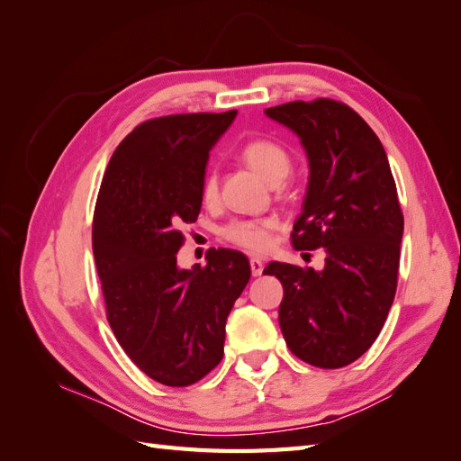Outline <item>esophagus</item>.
<instances>
[{
    "label": "esophagus",
    "instance_id": "esophagus-1",
    "mask_svg": "<svg viewBox=\"0 0 461 461\" xmlns=\"http://www.w3.org/2000/svg\"><path fill=\"white\" fill-rule=\"evenodd\" d=\"M249 267H252V275H254V276H259V275L263 273V263H261V259H256V258L249 259Z\"/></svg>",
    "mask_w": 461,
    "mask_h": 461
}]
</instances>
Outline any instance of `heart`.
<instances>
[{"instance_id": "b5f03b06", "label": "heart", "mask_w": 461, "mask_h": 461, "mask_svg": "<svg viewBox=\"0 0 461 461\" xmlns=\"http://www.w3.org/2000/svg\"><path fill=\"white\" fill-rule=\"evenodd\" d=\"M244 163L254 169L269 185H281L292 169L290 153L273 140H254L242 149ZM219 194V180L215 173H207L202 183L203 202H213ZM275 229L273 219L259 221H232L230 225L222 229V236L236 246L248 252H263L271 244V230Z\"/></svg>"}]
</instances>
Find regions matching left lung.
<instances>
[{"mask_svg":"<svg viewBox=\"0 0 461 461\" xmlns=\"http://www.w3.org/2000/svg\"><path fill=\"white\" fill-rule=\"evenodd\" d=\"M294 132L310 163L292 230L296 249L325 248V267L273 261L283 283L278 323L290 352L323 369L364 356L394 302L403 215L388 158L369 124L346 104L319 97L265 109Z\"/></svg>","mask_w":461,"mask_h":461,"instance_id":"1","label":"left lung"}]
</instances>
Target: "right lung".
Segmentation results:
<instances>
[{
    "instance_id": "1",
    "label": "right lung",
    "mask_w": 461,
    "mask_h": 461,
    "mask_svg": "<svg viewBox=\"0 0 461 461\" xmlns=\"http://www.w3.org/2000/svg\"><path fill=\"white\" fill-rule=\"evenodd\" d=\"M234 117L236 109L138 124L97 194L92 248L107 321L134 364L167 386L194 384L217 367L227 317L252 275L242 252L222 248L205 267L176 265L178 227L198 219L209 151Z\"/></svg>"
}]
</instances>
